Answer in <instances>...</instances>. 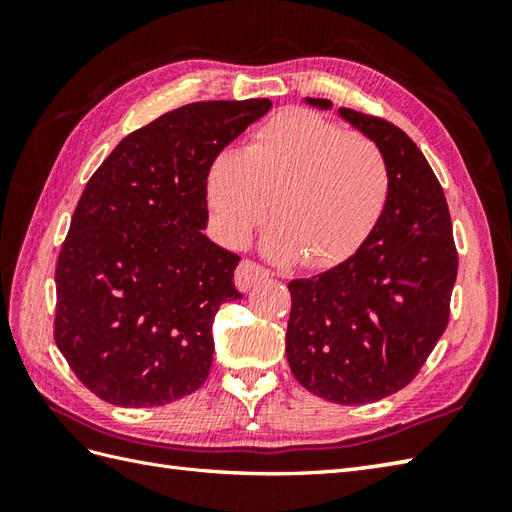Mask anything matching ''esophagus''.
<instances>
[{
	"instance_id": "1",
	"label": "esophagus",
	"mask_w": 512,
	"mask_h": 512,
	"mask_svg": "<svg viewBox=\"0 0 512 512\" xmlns=\"http://www.w3.org/2000/svg\"><path fill=\"white\" fill-rule=\"evenodd\" d=\"M264 279H268V270L264 266L250 262V259H244V262L239 264L235 270V286L242 292H248L250 288L257 286L259 281H264Z\"/></svg>"
}]
</instances>
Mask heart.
<instances>
[{
    "instance_id": "heart-1",
    "label": "heart",
    "mask_w": 512,
    "mask_h": 512,
    "mask_svg": "<svg viewBox=\"0 0 512 512\" xmlns=\"http://www.w3.org/2000/svg\"><path fill=\"white\" fill-rule=\"evenodd\" d=\"M204 187L224 244L244 246L270 209V255L330 268L374 231L391 173L374 138L288 107L268 118L244 151H220L209 162Z\"/></svg>"
}]
</instances>
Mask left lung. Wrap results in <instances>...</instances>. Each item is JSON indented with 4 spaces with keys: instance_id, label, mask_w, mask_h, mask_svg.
I'll return each mask as SVG.
<instances>
[{
    "instance_id": "1",
    "label": "left lung",
    "mask_w": 512,
    "mask_h": 512,
    "mask_svg": "<svg viewBox=\"0 0 512 512\" xmlns=\"http://www.w3.org/2000/svg\"><path fill=\"white\" fill-rule=\"evenodd\" d=\"M330 110L328 99H306ZM383 147L391 189L378 224L343 264L288 284L286 356L314 396L365 405L407 387L447 330L458 250L447 198L416 143L385 118L339 107Z\"/></svg>"
}]
</instances>
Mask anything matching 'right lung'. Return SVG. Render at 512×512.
<instances>
[{"label":"right lung","mask_w":512,"mask_h":512,"mask_svg":"<svg viewBox=\"0 0 512 512\" xmlns=\"http://www.w3.org/2000/svg\"><path fill=\"white\" fill-rule=\"evenodd\" d=\"M270 107H178L125 136L85 184L54 270V341L101 400L160 407L204 385L215 314L242 299L239 257L202 233L206 169Z\"/></svg>","instance_id":"right-lung-1"}]
</instances>
